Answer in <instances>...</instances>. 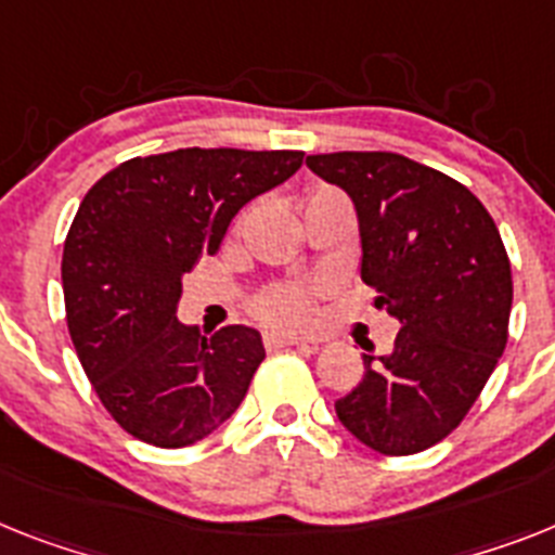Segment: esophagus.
I'll return each mask as SVG.
<instances>
[{"label":"esophagus","instance_id":"1","mask_svg":"<svg viewBox=\"0 0 555 555\" xmlns=\"http://www.w3.org/2000/svg\"><path fill=\"white\" fill-rule=\"evenodd\" d=\"M264 344H268V347H307V349L319 347V341H313V338H299V335H287V333H268L264 335Z\"/></svg>","mask_w":555,"mask_h":555}]
</instances>
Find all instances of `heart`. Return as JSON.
Wrapping results in <instances>:
<instances>
[{
  "label": "heart",
  "instance_id": "obj_1",
  "mask_svg": "<svg viewBox=\"0 0 555 555\" xmlns=\"http://www.w3.org/2000/svg\"><path fill=\"white\" fill-rule=\"evenodd\" d=\"M315 296L319 285H276L264 291L254 305L256 319L273 330H307L315 321Z\"/></svg>",
  "mask_w": 555,
  "mask_h": 555
}]
</instances>
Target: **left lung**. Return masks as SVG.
Instances as JSON below:
<instances>
[{"mask_svg": "<svg viewBox=\"0 0 555 555\" xmlns=\"http://www.w3.org/2000/svg\"><path fill=\"white\" fill-rule=\"evenodd\" d=\"M349 194L361 279L400 321L392 352H364V378L335 400L349 435L417 454L463 423L507 344L511 262L491 214L463 183L395 152L307 157Z\"/></svg>", "mask_w": 555, "mask_h": 555, "instance_id": "8db88e82", "label": "left lung"}]
</instances>
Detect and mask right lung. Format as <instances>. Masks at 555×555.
Returning a JSON list of instances; mask_svg holds the SVG:
<instances>
[{"mask_svg":"<svg viewBox=\"0 0 555 555\" xmlns=\"http://www.w3.org/2000/svg\"><path fill=\"white\" fill-rule=\"evenodd\" d=\"M301 157L177 149L120 163L81 199L62 256L69 338L106 412L143 443L194 446L240 409L262 335L242 324L203 335L177 321L183 273Z\"/></svg>","mask_w":555,"mask_h":555,"instance_id":"obj_1","label":"right lung"}]
</instances>
